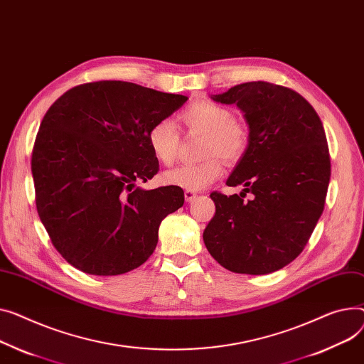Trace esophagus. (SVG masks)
<instances>
[{
	"instance_id": "obj_1",
	"label": "esophagus",
	"mask_w": 364,
	"mask_h": 364,
	"mask_svg": "<svg viewBox=\"0 0 364 364\" xmlns=\"http://www.w3.org/2000/svg\"><path fill=\"white\" fill-rule=\"evenodd\" d=\"M196 195H198V193H196V191H191V190H186V191H184V199H186V202H191V200H195Z\"/></svg>"
}]
</instances>
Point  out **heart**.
I'll list each match as a JSON object with an SVG mask.
<instances>
[{
    "label": "heart",
    "mask_w": 364,
    "mask_h": 364,
    "mask_svg": "<svg viewBox=\"0 0 364 364\" xmlns=\"http://www.w3.org/2000/svg\"><path fill=\"white\" fill-rule=\"evenodd\" d=\"M178 121L188 132L205 134L199 164L180 165L164 174V181L186 190L198 191L223 176L224 161L234 164L243 158L249 146L247 129L235 121L234 112L210 101H195L178 114ZM152 155L162 165H171L178 154L180 132L173 121L159 119L148 130Z\"/></svg>",
    "instance_id": "b5f03b06"
}]
</instances>
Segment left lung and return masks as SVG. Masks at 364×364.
<instances>
[{"instance_id": "left-lung-1", "label": "left lung", "mask_w": 364, "mask_h": 364, "mask_svg": "<svg viewBox=\"0 0 364 364\" xmlns=\"http://www.w3.org/2000/svg\"><path fill=\"white\" fill-rule=\"evenodd\" d=\"M212 100L245 112L249 146L227 180L243 191L210 193L205 246L231 272H275L303 252L325 208L331 158L322 121L300 93L269 82L241 83Z\"/></svg>"}]
</instances>
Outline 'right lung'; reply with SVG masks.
<instances>
[{"label":"right lung","mask_w":364,"mask_h":364,"mask_svg":"<svg viewBox=\"0 0 364 364\" xmlns=\"http://www.w3.org/2000/svg\"><path fill=\"white\" fill-rule=\"evenodd\" d=\"M188 98L121 80L71 87L46 111L32 176L57 252L90 275H119L154 253L159 224L184 203L177 186L136 187L159 169L148 130Z\"/></svg>","instance_id":"1"}]
</instances>
